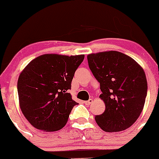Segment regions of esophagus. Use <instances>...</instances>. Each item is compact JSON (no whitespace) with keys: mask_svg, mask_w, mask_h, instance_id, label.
I'll return each mask as SVG.
<instances>
[{"mask_svg":"<svg viewBox=\"0 0 159 159\" xmlns=\"http://www.w3.org/2000/svg\"><path fill=\"white\" fill-rule=\"evenodd\" d=\"M92 102H93V99H90L88 101H84V103L86 104V105H88V106L90 105V104H91Z\"/></svg>","mask_w":159,"mask_h":159,"instance_id":"obj_1","label":"esophagus"}]
</instances>
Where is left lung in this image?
<instances>
[{
  "mask_svg": "<svg viewBox=\"0 0 159 159\" xmlns=\"http://www.w3.org/2000/svg\"><path fill=\"white\" fill-rule=\"evenodd\" d=\"M89 68L99 82V98L106 105L102 114L95 116L106 132L130 128L142 112L147 94V81L142 67L131 57L118 51L88 55Z\"/></svg>",
  "mask_w": 159,
  "mask_h": 159,
  "instance_id": "obj_1",
  "label": "left lung"
}]
</instances>
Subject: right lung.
Here are the masks:
<instances>
[{"label":"right lung","mask_w":159,"mask_h":159,"mask_svg":"<svg viewBox=\"0 0 159 159\" xmlns=\"http://www.w3.org/2000/svg\"><path fill=\"white\" fill-rule=\"evenodd\" d=\"M84 55L43 54L31 60L20 73L17 83L22 114L43 131H57L66 125L78 104L68 90Z\"/></svg>","instance_id":"add662e5"}]
</instances>
